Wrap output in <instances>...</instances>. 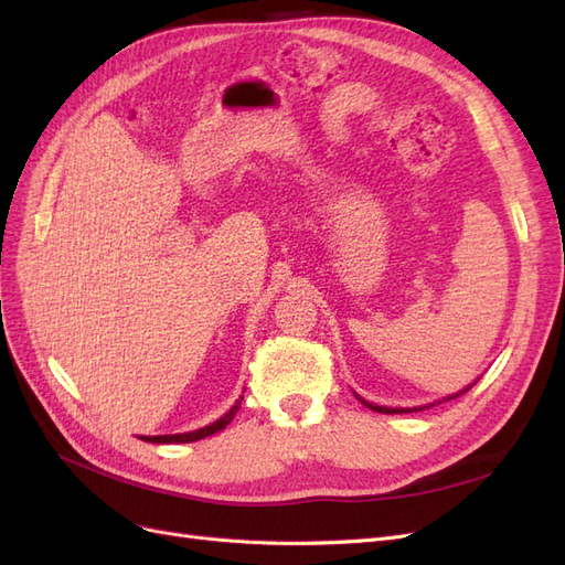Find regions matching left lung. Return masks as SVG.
Wrapping results in <instances>:
<instances>
[{
  "mask_svg": "<svg viewBox=\"0 0 565 565\" xmlns=\"http://www.w3.org/2000/svg\"><path fill=\"white\" fill-rule=\"evenodd\" d=\"M467 391H469V388H467ZM457 396H459V393H457ZM457 396H450V398H457ZM358 401H361L363 405H367L370 409H374V413H386V415H393V413H413V409H415V413H419V409H424V407H413V409H398V407H382V405H372V403L363 401L361 396H358Z\"/></svg>",
  "mask_w": 565,
  "mask_h": 565,
  "instance_id": "left-lung-1",
  "label": "left lung"
}]
</instances>
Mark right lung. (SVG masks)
I'll use <instances>...</instances> for the list:
<instances>
[{"mask_svg":"<svg viewBox=\"0 0 565 565\" xmlns=\"http://www.w3.org/2000/svg\"><path fill=\"white\" fill-rule=\"evenodd\" d=\"M241 403H243V396H241V401H237L228 409L224 417L216 419L210 426H204V429H198V431H191V434H174V436H143V440H148V443H193V440H200V438H207V436H212V434H216L221 429H226V426L231 424V419L235 417L237 409H241Z\"/></svg>","mask_w":565,"mask_h":565,"instance_id":"right-lung-1","label":"right lung"}]
</instances>
